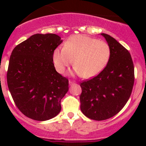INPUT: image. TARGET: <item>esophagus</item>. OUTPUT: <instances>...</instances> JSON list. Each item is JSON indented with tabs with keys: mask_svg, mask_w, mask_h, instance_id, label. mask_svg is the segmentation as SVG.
<instances>
[{
	"mask_svg": "<svg viewBox=\"0 0 146 146\" xmlns=\"http://www.w3.org/2000/svg\"><path fill=\"white\" fill-rule=\"evenodd\" d=\"M69 85H72V84H74L75 82H74V80H69Z\"/></svg>",
	"mask_w": 146,
	"mask_h": 146,
	"instance_id": "1",
	"label": "esophagus"
}]
</instances>
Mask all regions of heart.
I'll list each match as a JSON object with an SVG mask.
<instances>
[{
    "label": "heart",
    "mask_w": 146,
    "mask_h": 146,
    "mask_svg": "<svg viewBox=\"0 0 146 146\" xmlns=\"http://www.w3.org/2000/svg\"><path fill=\"white\" fill-rule=\"evenodd\" d=\"M110 56V49L106 42L84 35H74L65 42L64 47L54 50L52 60L59 73H64L74 63L77 74L91 78L104 69Z\"/></svg>",
    "instance_id": "1"
}]
</instances>
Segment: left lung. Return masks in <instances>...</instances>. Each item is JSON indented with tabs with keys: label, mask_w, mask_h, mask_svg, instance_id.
Wrapping results in <instances>:
<instances>
[{
	"label": "left lung",
	"mask_w": 146,
	"mask_h": 146,
	"mask_svg": "<svg viewBox=\"0 0 146 146\" xmlns=\"http://www.w3.org/2000/svg\"><path fill=\"white\" fill-rule=\"evenodd\" d=\"M102 35L110 49L108 64L98 75L80 84L81 111L95 121L108 119L119 113L129 99L135 82L129 52L110 35Z\"/></svg>",
	"instance_id": "obj_1"
}]
</instances>
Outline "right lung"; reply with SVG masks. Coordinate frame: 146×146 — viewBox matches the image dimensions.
Returning a JSON list of instances; mask_svg holds the SVG:
<instances>
[{"label": "right lung", "mask_w": 146, "mask_h": 146, "mask_svg": "<svg viewBox=\"0 0 146 146\" xmlns=\"http://www.w3.org/2000/svg\"><path fill=\"white\" fill-rule=\"evenodd\" d=\"M63 42L54 33H36L17 45L10 56L7 84L16 106L28 118L43 121L56 116L69 80L56 72L54 50Z\"/></svg>", "instance_id": "obj_1"}]
</instances>
